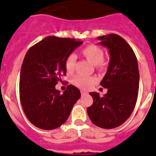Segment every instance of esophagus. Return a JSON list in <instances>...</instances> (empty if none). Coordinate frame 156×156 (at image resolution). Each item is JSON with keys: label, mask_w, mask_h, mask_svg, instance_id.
Segmentation results:
<instances>
[{"label": "esophagus", "mask_w": 156, "mask_h": 156, "mask_svg": "<svg viewBox=\"0 0 156 156\" xmlns=\"http://www.w3.org/2000/svg\"><path fill=\"white\" fill-rule=\"evenodd\" d=\"M80 92H81V94H82V95H83V94H87V91H83V90H82V91H81Z\"/></svg>", "instance_id": "esophagus-1"}]
</instances>
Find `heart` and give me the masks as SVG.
<instances>
[{
  "instance_id": "b5f03b06",
  "label": "heart",
  "mask_w": 156,
  "mask_h": 156,
  "mask_svg": "<svg viewBox=\"0 0 156 156\" xmlns=\"http://www.w3.org/2000/svg\"><path fill=\"white\" fill-rule=\"evenodd\" d=\"M82 54L93 65H95L96 68L102 69L104 67L103 58L104 52L100 47L95 45H89L82 50ZM76 62V57L74 54H70L65 60V69L69 73H73L74 71ZM96 82L95 77H84L81 76H76L73 77V83L82 89H88L94 84Z\"/></svg>"
}]
</instances>
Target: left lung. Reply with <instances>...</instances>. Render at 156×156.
Masks as SVG:
<instances>
[{
  "mask_svg": "<svg viewBox=\"0 0 156 156\" xmlns=\"http://www.w3.org/2000/svg\"><path fill=\"white\" fill-rule=\"evenodd\" d=\"M99 45L110 54L108 69L100 85L107 88L101 97L90 92L93 104L87 109L93 124L102 129H114L129 118L135 107L139 90V69L133 50L126 40L115 34L98 37Z\"/></svg>",
  "mask_w": 156,
  "mask_h": 156,
  "instance_id": "8db88e82",
  "label": "left lung"
}]
</instances>
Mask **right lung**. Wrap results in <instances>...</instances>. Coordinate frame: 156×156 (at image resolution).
Instances as JSON below:
<instances>
[{"label":"right lung","instance_id":"1","mask_svg":"<svg viewBox=\"0 0 156 156\" xmlns=\"http://www.w3.org/2000/svg\"><path fill=\"white\" fill-rule=\"evenodd\" d=\"M83 42L48 36L30 48L22 64L20 98L27 119L45 130L57 129L67 121L80 91L70 84L60 94L55 88L66 74L65 60Z\"/></svg>","mask_w":156,"mask_h":156}]
</instances>
